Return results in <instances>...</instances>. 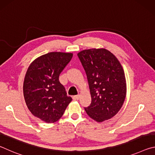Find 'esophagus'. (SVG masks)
I'll use <instances>...</instances> for the list:
<instances>
[{"mask_svg":"<svg viewBox=\"0 0 155 155\" xmlns=\"http://www.w3.org/2000/svg\"><path fill=\"white\" fill-rule=\"evenodd\" d=\"M73 100H74V101H78V100H79V98H80V95H77V96H73Z\"/></svg>","mask_w":155,"mask_h":155,"instance_id":"obj_1","label":"esophagus"}]
</instances>
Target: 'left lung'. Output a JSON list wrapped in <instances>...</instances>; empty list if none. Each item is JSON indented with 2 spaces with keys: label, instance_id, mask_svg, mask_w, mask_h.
Here are the masks:
<instances>
[{
  "label": "left lung",
  "instance_id": "left-lung-1",
  "mask_svg": "<svg viewBox=\"0 0 155 155\" xmlns=\"http://www.w3.org/2000/svg\"><path fill=\"white\" fill-rule=\"evenodd\" d=\"M77 55L87 75L91 97L86 113L98 122L111 118L122 108L127 95L121 64L105 48L83 50Z\"/></svg>",
  "mask_w": 155,
  "mask_h": 155
}]
</instances>
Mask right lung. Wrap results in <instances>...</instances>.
<instances>
[{
  "label": "right lung",
  "mask_w": 155,
  "mask_h": 155,
  "mask_svg": "<svg viewBox=\"0 0 155 155\" xmlns=\"http://www.w3.org/2000/svg\"><path fill=\"white\" fill-rule=\"evenodd\" d=\"M73 54L51 52L38 57L26 72L23 94L29 111L46 123L61 118L72 98L67 96L59 77Z\"/></svg>",
  "instance_id": "add662e5"
}]
</instances>
